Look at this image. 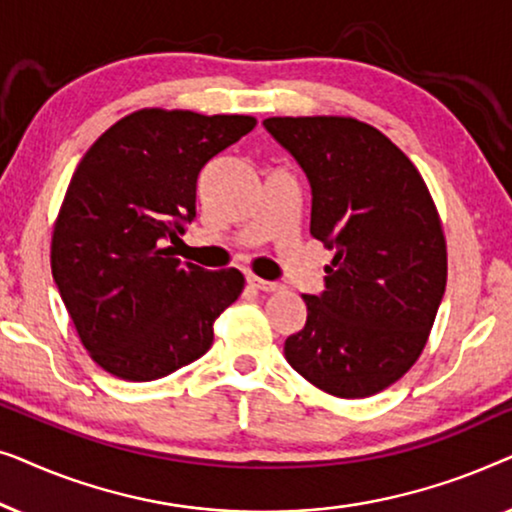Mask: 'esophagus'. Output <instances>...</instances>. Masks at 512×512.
<instances>
[{
  "label": "esophagus",
  "instance_id": "obj_1",
  "mask_svg": "<svg viewBox=\"0 0 512 512\" xmlns=\"http://www.w3.org/2000/svg\"><path fill=\"white\" fill-rule=\"evenodd\" d=\"M247 282H249L251 286H254V289L263 291V293H275V291L282 289V284H277V282H265V279L256 277V275H249Z\"/></svg>",
  "mask_w": 512,
  "mask_h": 512
}]
</instances>
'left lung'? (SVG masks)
Returning a JSON list of instances; mask_svg holds the SVG:
<instances>
[{
  "label": "left lung",
  "mask_w": 512,
  "mask_h": 512,
  "mask_svg": "<svg viewBox=\"0 0 512 512\" xmlns=\"http://www.w3.org/2000/svg\"><path fill=\"white\" fill-rule=\"evenodd\" d=\"M312 188L310 233L335 249L324 291L305 293L291 368L326 394L366 398L419 359L447 282V251L429 188L410 158L356 118H265Z\"/></svg>",
  "instance_id": "left-lung-1"
}]
</instances>
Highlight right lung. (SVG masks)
<instances>
[{
  "mask_svg": "<svg viewBox=\"0 0 512 512\" xmlns=\"http://www.w3.org/2000/svg\"><path fill=\"white\" fill-rule=\"evenodd\" d=\"M254 125L251 116L142 109L81 158L55 221L51 270L83 347L107 373L151 382L212 347L242 272L181 263L165 242L195 219L202 167Z\"/></svg>",
  "mask_w": 512,
  "mask_h": 512,
  "instance_id": "right-lung-1",
  "label": "right lung"
}]
</instances>
